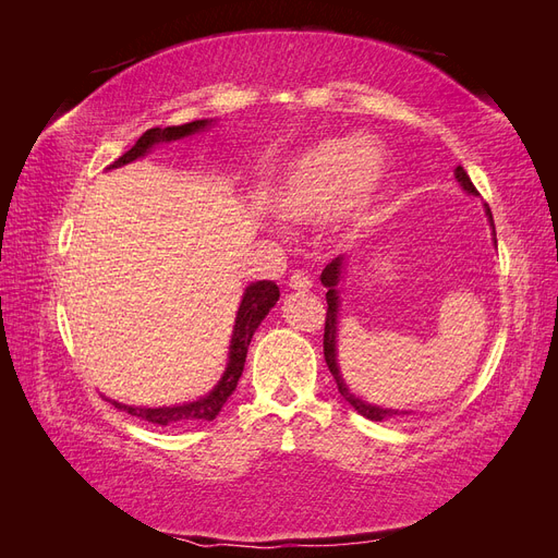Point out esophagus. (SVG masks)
Instances as JSON below:
<instances>
[{
    "mask_svg": "<svg viewBox=\"0 0 558 558\" xmlns=\"http://www.w3.org/2000/svg\"><path fill=\"white\" fill-rule=\"evenodd\" d=\"M289 286L293 291H310L312 289V279L305 272H293L289 279Z\"/></svg>",
    "mask_w": 558,
    "mask_h": 558,
    "instance_id": "1",
    "label": "esophagus"
}]
</instances>
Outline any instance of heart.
<instances>
[{"instance_id": "obj_1", "label": "heart", "mask_w": 558, "mask_h": 558, "mask_svg": "<svg viewBox=\"0 0 558 558\" xmlns=\"http://www.w3.org/2000/svg\"><path fill=\"white\" fill-rule=\"evenodd\" d=\"M386 179L384 150L359 140H324L298 156L277 181L275 205L310 221L337 211L365 218L381 195Z\"/></svg>"}]
</instances>
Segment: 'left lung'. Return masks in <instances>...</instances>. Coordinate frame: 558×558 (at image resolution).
Segmentation results:
<instances>
[{
	"label": "left lung",
	"instance_id": "left-lung-1",
	"mask_svg": "<svg viewBox=\"0 0 558 558\" xmlns=\"http://www.w3.org/2000/svg\"><path fill=\"white\" fill-rule=\"evenodd\" d=\"M456 179H459V183L463 185V189H465L468 193L480 195L475 185H472L468 172L463 170L461 165L456 167ZM486 214H488V221H492V226H494V216H492V209H488V205H486ZM494 238H496V228H494ZM342 267H344V258L337 256L332 263L326 265L324 272H320V283H324L326 289H328V293H326L328 312H326V330H324V356H326L330 375L335 377L337 388H340L342 398L351 404L353 410H359V414H363L365 418H369V421H384V418L393 416V414H404V412H398V410H384V408H377V404H367V402H363L361 398L353 396V393L349 391V388H347L342 375H340V367H337V344H335V342H337V340H335V337H337V291H335V286L340 283Z\"/></svg>",
	"mask_w": 558,
	"mask_h": 558
}]
</instances>
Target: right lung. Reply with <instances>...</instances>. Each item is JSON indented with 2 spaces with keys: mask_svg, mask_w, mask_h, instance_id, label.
Listing matches in <instances>:
<instances>
[{
  "mask_svg": "<svg viewBox=\"0 0 558 558\" xmlns=\"http://www.w3.org/2000/svg\"><path fill=\"white\" fill-rule=\"evenodd\" d=\"M205 125H209V121H193V123L172 125V128H165V130L150 128L142 134L137 144H134L128 150V154H123L113 165H109V170H111V167H121V165H128L132 160L142 158L146 150L150 146H156L158 142H172V140L189 137V134L202 130ZM277 300H279V289H277L275 281H256V283L248 286L244 298H242L238 320H234L228 367H226L221 381L216 384V388L209 396L199 398L195 402H189V404H177V408H156V410L130 408V404H121V402H113V404L118 410H123L132 416L144 418V421H148V424H158V426H179V424H185V421H211V418H216L218 412H221V408L226 404V400L232 396L234 388H238L253 332H256V328L260 326V320L269 314V310L277 305Z\"/></svg>",
  "mask_w": 558,
  "mask_h": 558,
  "instance_id": "1",
  "label": "right lung"
}]
</instances>
